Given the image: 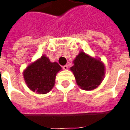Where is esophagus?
Instances as JSON below:
<instances>
[{"instance_id": "1", "label": "esophagus", "mask_w": 130, "mask_h": 130, "mask_svg": "<svg viewBox=\"0 0 130 130\" xmlns=\"http://www.w3.org/2000/svg\"><path fill=\"white\" fill-rule=\"evenodd\" d=\"M62 69H63V70H68V66L67 65H63V66H62Z\"/></svg>"}]
</instances>
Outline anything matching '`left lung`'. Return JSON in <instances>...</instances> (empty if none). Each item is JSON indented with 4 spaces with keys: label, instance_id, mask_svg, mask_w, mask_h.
Segmentation results:
<instances>
[{
    "label": "left lung",
    "instance_id": "obj_1",
    "mask_svg": "<svg viewBox=\"0 0 130 130\" xmlns=\"http://www.w3.org/2000/svg\"><path fill=\"white\" fill-rule=\"evenodd\" d=\"M70 68L77 85L83 90H93L100 86L104 76L105 67L100 60L80 51Z\"/></svg>",
    "mask_w": 130,
    "mask_h": 130
}]
</instances>
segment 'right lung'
Instances as JSON below:
<instances>
[{
  "label": "right lung",
  "mask_w": 130,
  "mask_h": 130,
  "mask_svg": "<svg viewBox=\"0 0 130 130\" xmlns=\"http://www.w3.org/2000/svg\"><path fill=\"white\" fill-rule=\"evenodd\" d=\"M61 69L56 62H51L44 55L24 70V80L30 90L46 94L54 86L56 74Z\"/></svg>",
  "instance_id": "obj_1"
}]
</instances>
